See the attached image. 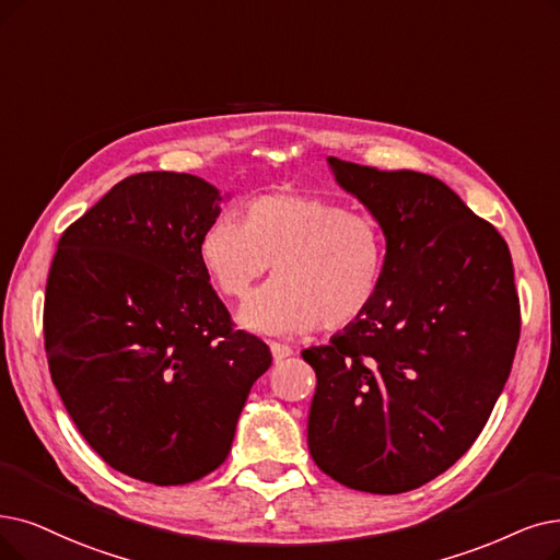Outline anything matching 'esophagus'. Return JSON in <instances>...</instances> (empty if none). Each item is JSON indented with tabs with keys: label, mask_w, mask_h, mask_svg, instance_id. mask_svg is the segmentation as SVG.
I'll return each instance as SVG.
<instances>
[{
	"label": "esophagus",
	"mask_w": 560,
	"mask_h": 560,
	"mask_svg": "<svg viewBox=\"0 0 560 560\" xmlns=\"http://www.w3.org/2000/svg\"><path fill=\"white\" fill-rule=\"evenodd\" d=\"M271 353H273V361L276 363H280V361H284V358H289L294 353V349L289 347V345H280V342H271Z\"/></svg>",
	"instance_id": "34e87169"
}]
</instances>
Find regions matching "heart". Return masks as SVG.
I'll use <instances>...</instances> for the list:
<instances>
[{"instance_id":"b5f03b06","label":"heart","mask_w":560,"mask_h":560,"mask_svg":"<svg viewBox=\"0 0 560 560\" xmlns=\"http://www.w3.org/2000/svg\"><path fill=\"white\" fill-rule=\"evenodd\" d=\"M199 259L230 299H245L271 268L268 282L241 310L257 332L294 335L322 324L342 330L368 315L382 294L388 241L374 215L347 211L315 195H261L243 220L220 215L199 236Z\"/></svg>"}]
</instances>
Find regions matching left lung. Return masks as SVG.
<instances>
[{"label":"left lung","mask_w":560,"mask_h":560,"mask_svg":"<svg viewBox=\"0 0 560 560\" xmlns=\"http://www.w3.org/2000/svg\"><path fill=\"white\" fill-rule=\"evenodd\" d=\"M382 222L388 266L363 319L301 355L317 374L307 448L326 476L401 494L471 448L508 382L520 296L503 236L439 178L328 159Z\"/></svg>","instance_id":"1"}]
</instances>
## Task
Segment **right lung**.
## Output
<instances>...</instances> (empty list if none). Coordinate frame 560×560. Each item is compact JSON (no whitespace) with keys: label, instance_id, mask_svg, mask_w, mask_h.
Here are the masks:
<instances>
[{"label":"right lung","instance_id":"right-lung-1","mask_svg":"<svg viewBox=\"0 0 560 560\" xmlns=\"http://www.w3.org/2000/svg\"><path fill=\"white\" fill-rule=\"evenodd\" d=\"M220 190L178 172L132 174L66 230L46 284L52 384L117 471L186 485L228 459L271 351L234 330L199 259Z\"/></svg>","mask_w":560,"mask_h":560}]
</instances>
